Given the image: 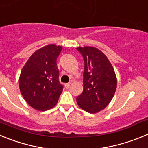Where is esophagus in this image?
I'll use <instances>...</instances> for the list:
<instances>
[{"label": "esophagus", "mask_w": 148, "mask_h": 148, "mask_svg": "<svg viewBox=\"0 0 148 148\" xmlns=\"http://www.w3.org/2000/svg\"><path fill=\"white\" fill-rule=\"evenodd\" d=\"M70 86H71V82H70V83H67L65 84V87H66V89H69L70 87Z\"/></svg>", "instance_id": "34e87169"}]
</instances>
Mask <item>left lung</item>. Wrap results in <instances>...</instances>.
Instances as JSON below:
<instances>
[{
    "label": "left lung",
    "mask_w": 148,
    "mask_h": 148,
    "mask_svg": "<svg viewBox=\"0 0 148 148\" xmlns=\"http://www.w3.org/2000/svg\"><path fill=\"white\" fill-rule=\"evenodd\" d=\"M83 56L84 90L77 96L78 106L90 113L104 109L113 99L117 85L114 69L107 56L92 47H78Z\"/></svg>",
    "instance_id": "8db88e82"
}]
</instances>
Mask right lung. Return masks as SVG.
<instances>
[{
  "mask_svg": "<svg viewBox=\"0 0 148 148\" xmlns=\"http://www.w3.org/2000/svg\"><path fill=\"white\" fill-rule=\"evenodd\" d=\"M62 47L49 44L35 51L22 68L19 87L23 99L34 109L53 108L62 92L57 58Z\"/></svg>",
  "mask_w": 148,
  "mask_h": 148,
  "instance_id": "add662e5",
  "label": "right lung"
}]
</instances>
